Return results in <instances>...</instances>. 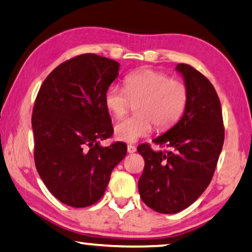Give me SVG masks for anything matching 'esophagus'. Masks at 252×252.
I'll list each match as a JSON object with an SVG mask.
<instances>
[{
	"label": "esophagus",
	"instance_id": "esophagus-1",
	"mask_svg": "<svg viewBox=\"0 0 252 252\" xmlns=\"http://www.w3.org/2000/svg\"><path fill=\"white\" fill-rule=\"evenodd\" d=\"M136 151H137L136 146H133V145H128V152H129V153H135Z\"/></svg>",
	"mask_w": 252,
	"mask_h": 252
}]
</instances>
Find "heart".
I'll return each mask as SVG.
<instances>
[{
  "label": "heart",
  "mask_w": 252,
  "mask_h": 252,
  "mask_svg": "<svg viewBox=\"0 0 252 252\" xmlns=\"http://www.w3.org/2000/svg\"><path fill=\"white\" fill-rule=\"evenodd\" d=\"M126 90L119 85L107 87L103 101L114 116L120 117L136 102L137 115L124 117L115 124V138L135 143L152 131H163L179 122L187 108L189 91L181 80L170 79L166 73L154 70H139L124 79Z\"/></svg>",
  "instance_id": "obj_1"
}]
</instances>
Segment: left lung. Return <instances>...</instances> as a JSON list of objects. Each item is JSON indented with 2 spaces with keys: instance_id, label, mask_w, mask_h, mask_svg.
Here are the masks:
<instances>
[{
  "instance_id": "8db88e82",
  "label": "left lung",
  "mask_w": 252,
  "mask_h": 252,
  "mask_svg": "<svg viewBox=\"0 0 252 252\" xmlns=\"http://www.w3.org/2000/svg\"><path fill=\"white\" fill-rule=\"evenodd\" d=\"M189 91L187 108L173 128L137 147L145 160L138 181L140 198L159 213L180 212L198 199L212 180L222 150L224 129L220 100L205 76L189 64L176 65Z\"/></svg>"
}]
</instances>
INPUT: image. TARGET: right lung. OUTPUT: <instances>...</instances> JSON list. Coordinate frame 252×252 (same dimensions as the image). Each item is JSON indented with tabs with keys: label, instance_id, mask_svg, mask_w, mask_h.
Listing matches in <instances>:
<instances>
[{
	"label": "right lung",
	"instance_id": "obj_1",
	"mask_svg": "<svg viewBox=\"0 0 252 252\" xmlns=\"http://www.w3.org/2000/svg\"><path fill=\"white\" fill-rule=\"evenodd\" d=\"M119 70L114 60L83 54L56 66L36 95L32 113L36 170L53 196L69 206L98 202L114 167L126 154L124 143L100 145L114 131L103 95Z\"/></svg>",
	"mask_w": 252,
	"mask_h": 252
}]
</instances>
